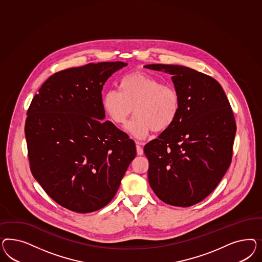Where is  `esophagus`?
<instances>
[{
  "instance_id": "34e87169",
  "label": "esophagus",
  "mask_w": 262,
  "mask_h": 262,
  "mask_svg": "<svg viewBox=\"0 0 262 262\" xmlns=\"http://www.w3.org/2000/svg\"><path fill=\"white\" fill-rule=\"evenodd\" d=\"M143 143L141 142H136V151H137V155L138 156H142L143 154H144V151H143L142 145Z\"/></svg>"
}]
</instances>
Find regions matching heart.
<instances>
[{
    "label": "heart",
    "mask_w": 262,
    "mask_h": 262,
    "mask_svg": "<svg viewBox=\"0 0 262 262\" xmlns=\"http://www.w3.org/2000/svg\"><path fill=\"white\" fill-rule=\"evenodd\" d=\"M120 91L107 90L102 98L103 111L117 125H125L134 112L136 114L127 126L135 138L143 139L151 130L161 133L174 124L180 112V95L173 88L140 72L124 76Z\"/></svg>",
    "instance_id": "heart-1"
}]
</instances>
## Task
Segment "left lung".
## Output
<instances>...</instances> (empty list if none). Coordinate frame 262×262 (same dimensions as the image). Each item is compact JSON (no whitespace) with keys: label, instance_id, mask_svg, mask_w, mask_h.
<instances>
[{"label":"left lung","instance_id":"left-lung-1","mask_svg":"<svg viewBox=\"0 0 262 262\" xmlns=\"http://www.w3.org/2000/svg\"><path fill=\"white\" fill-rule=\"evenodd\" d=\"M144 67L172 75L180 95L174 124L144 147L149 183L168 205H196L214 190L231 162L236 125L229 100L216 79L189 67Z\"/></svg>","mask_w":262,"mask_h":262}]
</instances>
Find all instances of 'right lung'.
<instances>
[{"label": "right lung", "mask_w": 262, "mask_h": 262, "mask_svg": "<svg viewBox=\"0 0 262 262\" xmlns=\"http://www.w3.org/2000/svg\"><path fill=\"white\" fill-rule=\"evenodd\" d=\"M127 63L99 62L52 75L33 97L25 135L34 179L58 205L88 213L106 206L136 156L105 117L103 84Z\"/></svg>", "instance_id": "1"}]
</instances>
